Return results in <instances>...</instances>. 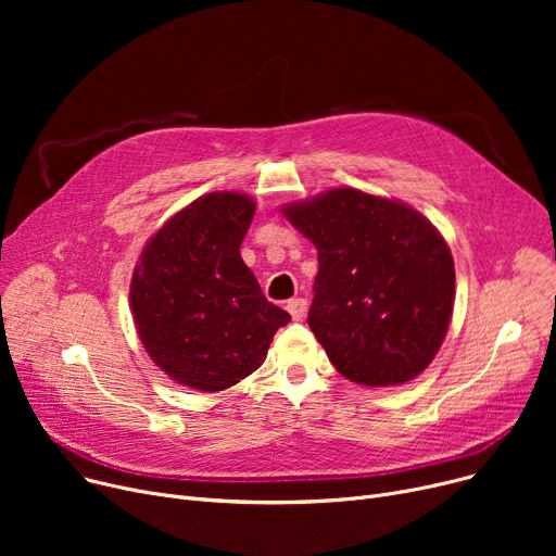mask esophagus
I'll use <instances>...</instances> for the list:
<instances>
[{"label": "esophagus", "mask_w": 556, "mask_h": 556, "mask_svg": "<svg viewBox=\"0 0 556 556\" xmlns=\"http://www.w3.org/2000/svg\"><path fill=\"white\" fill-rule=\"evenodd\" d=\"M286 308H288L290 315H293V319H302V317L306 315V311H308V302L302 300V298H298V300H290V302L286 304Z\"/></svg>", "instance_id": "1"}]
</instances>
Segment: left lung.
<instances>
[{
	"instance_id": "left-lung-1",
	"label": "left lung",
	"mask_w": 556,
	"mask_h": 556,
	"mask_svg": "<svg viewBox=\"0 0 556 556\" xmlns=\"http://www.w3.org/2000/svg\"><path fill=\"white\" fill-rule=\"evenodd\" d=\"M317 248L308 327L358 386L413 381L440 352L455 302V266L440 231L405 202L331 189L283 204Z\"/></svg>"
}]
</instances>
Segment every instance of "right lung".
<instances>
[{
  "label": "right lung",
  "instance_id": "obj_1",
  "mask_svg": "<svg viewBox=\"0 0 556 556\" xmlns=\"http://www.w3.org/2000/svg\"><path fill=\"white\" fill-rule=\"evenodd\" d=\"M254 210L245 193H207L141 250L130 281L132 319L146 354L175 383L200 392L237 386L290 323L241 258Z\"/></svg>",
  "mask_w": 556,
  "mask_h": 556
}]
</instances>
